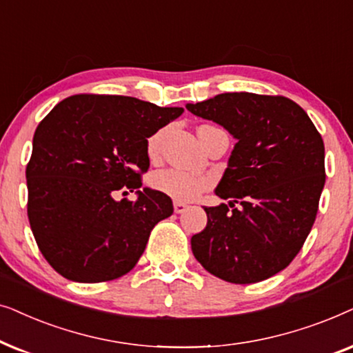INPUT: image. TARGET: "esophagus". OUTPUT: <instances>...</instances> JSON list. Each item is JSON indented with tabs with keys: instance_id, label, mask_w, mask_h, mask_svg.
<instances>
[{
	"instance_id": "obj_1",
	"label": "esophagus",
	"mask_w": 353,
	"mask_h": 353,
	"mask_svg": "<svg viewBox=\"0 0 353 353\" xmlns=\"http://www.w3.org/2000/svg\"><path fill=\"white\" fill-rule=\"evenodd\" d=\"M185 210H187L185 203H182V201H174V213L181 214V213H184Z\"/></svg>"
}]
</instances>
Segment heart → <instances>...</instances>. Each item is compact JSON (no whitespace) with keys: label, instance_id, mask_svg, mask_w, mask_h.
<instances>
[{"label":"heart","instance_id":"heart-1","mask_svg":"<svg viewBox=\"0 0 353 353\" xmlns=\"http://www.w3.org/2000/svg\"><path fill=\"white\" fill-rule=\"evenodd\" d=\"M161 137L163 130H159V132L153 134L147 140V153L150 158H154L158 154ZM150 182H152V187L154 190L161 192V194L179 201L194 200L208 185V179L206 177L182 171V169H163V171L154 172Z\"/></svg>","mask_w":353,"mask_h":353}]
</instances>
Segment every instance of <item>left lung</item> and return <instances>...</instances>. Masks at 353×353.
I'll list each match as a JSON object with an SVG mask.
<instances>
[{
  "label": "left lung",
  "mask_w": 353,
  "mask_h": 353,
  "mask_svg": "<svg viewBox=\"0 0 353 353\" xmlns=\"http://www.w3.org/2000/svg\"><path fill=\"white\" fill-rule=\"evenodd\" d=\"M185 108L237 140L214 189L229 205L205 208L206 228L190 239L194 256L232 284L271 278L294 260L316 218L326 181L321 135L285 97L221 93Z\"/></svg>",
  "instance_id": "left-lung-1"
}]
</instances>
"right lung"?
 I'll use <instances>...</instances> for the list:
<instances>
[{
    "label": "right lung",
    "instance_id": "right-lung-1",
    "mask_svg": "<svg viewBox=\"0 0 353 353\" xmlns=\"http://www.w3.org/2000/svg\"><path fill=\"white\" fill-rule=\"evenodd\" d=\"M184 108H159L121 95H74L58 103L34 134L27 164L30 228L46 261L75 283H103L137 265L154 224L172 200L142 187L147 140ZM122 188L138 199L116 201Z\"/></svg>",
    "mask_w": 353,
    "mask_h": 353
}]
</instances>
